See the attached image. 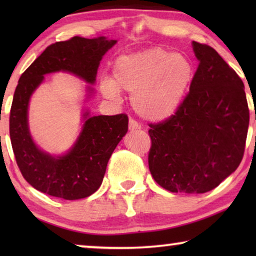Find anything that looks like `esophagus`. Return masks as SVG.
<instances>
[{"label":"esophagus","instance_id":"1","mask_svg":"<svg viewBox=\"0 0 256 256\" xmlns=\"http://www.w3.org/2000/svg\"><path fill=\"white\" fill-rule=\"evenodd\" d=\"M138 129H141V126L138 124V121H135L134 118H130L129 120V130H138Z\"/></svg>","mask_w":256,"mask_h":256}]
</instances>
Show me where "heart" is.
<instances>
[{
	"label": "heart",
	"instance_id": "b5f03b06",
	"mask_svg": "<svg viewBox=\"0 0 256 256\" xmlns=\"http://www.w3.org/2000/svg\"><path fill=\"white\" fill-rule=\"evenodd\" d=\"M194 76L188 57L152 48L118 58L113 80H104L101 88L107 98H115L118 90L132 93V107L143 118L162 121L180 108Z\"/></svg>",
	"mask_w": 256,
	"mask_h": 256
}]
</instances>
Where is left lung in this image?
Wrapping results in <instances>:
<instances>
[{
    "label": "left lung",
    "instance_id": "1",
    "mask_svg": "<svg viewBox=\"0 0 256 256\" xmlns=\"http://www.w3.org/2000/svg\"><path fill=\"white\" fill-rule=\"evenodd\" d=\"M192 45L199 64L190 90L174 115L148 132L152 176L176 194H205L234 172L250 124L240 76L213 48Z\"/></svg>",
    "mask_w": 256,
    "mask_h": 256
}]
</instances>
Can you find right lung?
Masks as SVG:
<instances>
[{"label": "right lung", "instance_id": "obj_1", "mask_svg": "<svg viewBox=\"0 0 256 256\" xmlns=\"http://www.w3.org/2000/svg\"><path fill=\"white\" fill-rule=\"evenodd\" d=\"M116 43L106 37H72L48 45L22 73L10 110L9 132L20 174L31 186L52 197L74 200L94 194L102 183L107 163L128 132L126 114L88 118L76 146L68 155L54 157L34 144L28 128V104L44 74L66 71L85 82H96L102 56Z\"/></svg>", "mask_w": 256, "mask_h": 256}]
</instances>
